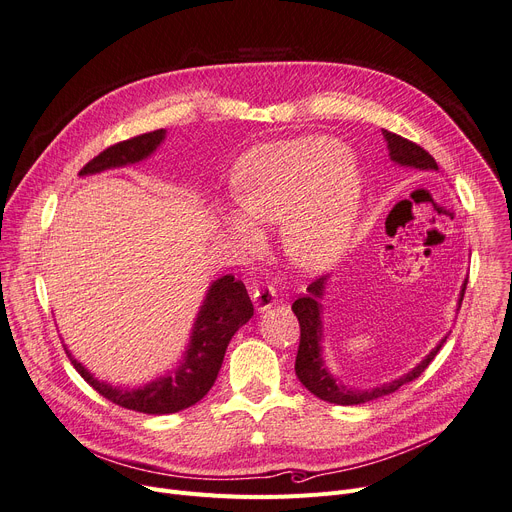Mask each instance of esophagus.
<instances>
[{
	"instance_id": "1",
	"label": "esophagus",
	"mask_w": 512,
	"mask_h": 512,
	"mask_svg": "<svg viewBox=\"0 0 512 512\" xmlns=\"http://www.w3.org/2000/svg\"><path fill=\"white\" fill-rule=\"evenodd\" d=\"M251 299L257 311H267L272 309L276 303V292L272 288H253Z\"/></svg>"
}]
</instances>
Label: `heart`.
<instances>
[{
    "label": "heart",
    "instance_id": "heart-1",
    "mask_svg": "<svg viewBox=\"0 0 512 512\" xmlns=\"http://www.w3.org/2000/svg\"><path fill=\"white\" fill-rule=\"evenodd\" d=\"M238 211L222 220L238 236L257 240V226L282 224L286 257L305 272H321L342 253L357 220L361 178L344 145L330 137H301L261 145L232 172Z\"/></svg>",
    "mask_w": 512,
    "mask_h": 512
}]
</instances>
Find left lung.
<instances>
[{"label": "left lung", "mask_w": 512, "mask_h": 512, "mask_svg": "<svg viewBox=\"0 0 512 512\" xmlns=\"http://www.w3.org/2000/svg\"><path fill=\"white\" fill-rule=\"evenodd\" d=\"M382 134H384V139L388 143L390 159L394 161V164H398L402 168L438 170L436 159L429 155L423 147H419L417 143L402 139L390 130H382ZM328 278L330 276H321L315 282H311L307 286V294H303L301 299L292 303V311H294V315H297L299 326H301L299 353H297V363H294V371H297V378L301 380V384L321 400L332 402V405L348 407V405H363V402L392 394L400 386H405V384L413 382L415 378H419V375L427 369V365L434 361V357L438 355V351H440L448 336H444L442 342L434 348V351L429 353L421 363H417L409 373L400 375L398 380H392L388 384L375 386L371 390H355V388H346L344 384H340L334 378V375L326 367L324 355H321V342H324V324H321V313H324V305H321V299H324ZM465 288H467V280L463 282L459 305H456V309H461V303H463V297H465Z\"/></svg>", "instance_id": "left-lung-1"}]
</instances>
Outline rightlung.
I'll list each match as a JSON object with an SVG mask.
<instances>
[{"mask_svg": "<svg viewBox=\"0 0 512 512\" xmlns=\"http://www.w3.org/2000/svg\"><path fill=\"white\" fill-rule=\"evenodd\" d=\"M164 139L166 130L159 128L141 134V137L116 143L93 157L80 170V176H91L112 168L137 164V161L147 159ZM251 317L253 303L245 284L234 280L230 274L218 278L205 294L182 361L172 371L159 375L153 382L139 388H120L99 382L83 363H78L70 355V351H66V355L70 357L74 369L83 375V380L103 398L114 402V405L147 415L178 413L193 407L195 402H199L211 390L232 336Z\"/></svg>", "mask_w": 512, "mask_h": 512, "instance_id": "obj_1", "label": "right lung"}]
</instances>
